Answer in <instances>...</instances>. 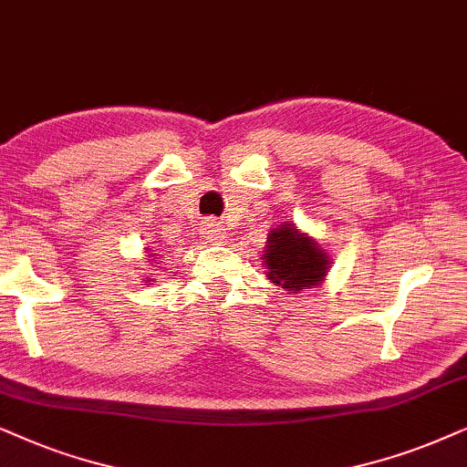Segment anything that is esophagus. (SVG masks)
<instances>
[{"mask_svg":"<svg viewBox=\"0 0 467 467\" xmlns=\"http://www.w3.org/2000/svg\"><path fill=\"white\" fill-rule=\"evenodd\" d=\"M202 234L209 241H220L223 237V226L217 220H213V217H207L202 222Z\"/></svg>","mask_w":467,"mask_h":467,"instance_id":"34e87169","label":"esophagus"}]
</instances>
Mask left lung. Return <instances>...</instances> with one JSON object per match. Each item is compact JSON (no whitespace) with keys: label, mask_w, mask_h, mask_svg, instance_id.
Wrapping results in <instances>:
<instances>
[{"label":"left lung","mask_w":467,"mask_h":467,"mask_svg":"<svg viewBox=\"0 0 467 467\" xmlns=\"http://www.w3.org/2000/svg\"><path fill=\"white\" fill-rule=\"evenodd\" d=\"M265 265L269 266L266 275L273 284L298 292L320 284L331 260L327 258L318 244L298 233L290 223H284V226L271 230Z\"/></svg>","instance_id":"8db88e82"}]
</instances>
